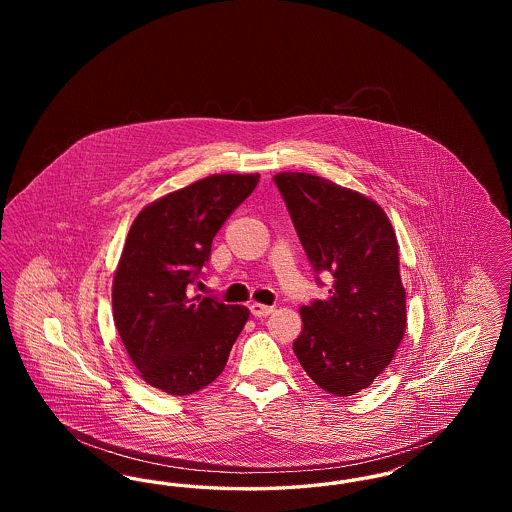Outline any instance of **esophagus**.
Returning a JSON list of instances; mask_svg holds the SVG:
<instances>
[{
    "label": "esophagus",
    "instance_id": "esophagus-1",
    "mask_svg": "<svg viewBox=\"0 0 512 512\" xmlns=\"http://www.w3.org/2000/svg\"><path fill=\"white\" fill-rule=\"evenodd\" d=\"M249 311H251V315L257 318H265L274 311V307H270V305H263V303H251L249 305Z\"/></svg>",
    "mask_w": 512,
    "mask_h": 512
}]
</instances>
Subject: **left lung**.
<instances>
[{"label": "left lung", "mask_w": 512, "mask_h": 512, "mask_svg": "<svg viewBox=\"0 0 512 512\" xmlns=\"http://www.w3.org/2000/svg\"><path fill=\"white\" fill-rule=\"evenodd\" d=\"M272 180L318 286L320 274L332 276L328 299L301 307L293 351L322 390L355 395L390 365L407 324L390 219L365 195L320 176L280 172Z\"/></svg>", "instance_id": "left-lung-1"}]
</instances>
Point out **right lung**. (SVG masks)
<instances>
[{
  "label": "right lung",
  "instance_id": "add662e5",
  "mask_svg": "<svg viewBox=\"0 0 512 512\" xmlns=\"http://www.w3.org/2000/svg\"><path fill=\"white\" fill-rule=\"evenodd\" d=\"M257 184L259 174H213L147 205L132 222L113 317L149 386L190 395L224 370L249 311L188 290L203 276L220 226Z\"/></svg>",
  "mask_w": 512,
  "mask_h": 512
}]
</instances>
